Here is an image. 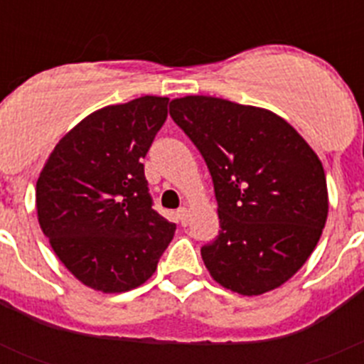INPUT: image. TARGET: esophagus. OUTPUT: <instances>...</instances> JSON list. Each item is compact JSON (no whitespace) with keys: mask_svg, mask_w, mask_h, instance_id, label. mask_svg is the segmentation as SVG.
<instances>
[{"mask_svg":"<svg viewBox=\"0 0 364 364\" xmlns=\"http://www.w3.org/2000/svg\"><path fill=\"white\" fill-rule=\"evenodd\" d=\"M176 217H178V222L182 224V226H186L189 220V211L188 208H180L178 211H176Z\"/></svg>","mask_w":364,"mask_h":364,"instance_id":"esophagus-1","label":"esophagus"}]
</instances>
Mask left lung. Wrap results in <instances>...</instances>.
<instances>
[{
    "label": "left lung",
    "mask_w": 364,
    "mask_h": 364,
    "mask_svg": "<svg viewBox=\"0 0 364 364\" xmlns=\"http://www.w3.org/2000/svg\"><path fill=\"white\" fill-rule=\"evenodd\" d=\"M169 114L200 151L220 230L200 247L211 277L240 295L275 290L319 242L328 215L321 160L281 117L213 96L173 100Z\"/></svg>",
    "instance_id": "8db88e82"
}]
</instances>
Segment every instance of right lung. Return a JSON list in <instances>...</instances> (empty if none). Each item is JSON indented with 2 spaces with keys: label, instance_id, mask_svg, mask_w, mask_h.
Wrapping results in <instances>:
<instances>
[{
  "label": "right lung",
  "instance_id": "right-lung-1",
  "mask_svg": "<svg viewBox=\"0 0 364 364\" xmlns=\"http://www.w3.org/2000/svg\"><path fill=\"white\" fill-rule=\"evenodd\" d=\"M167 104L142 96L92 112L58 142L38 178L41 231L74 277L104 294L144 284L175 235L153 210L142 164Z\"/></svg>",
  "mask_w": 364,
  "mask_h": 364
}]
</instances>
